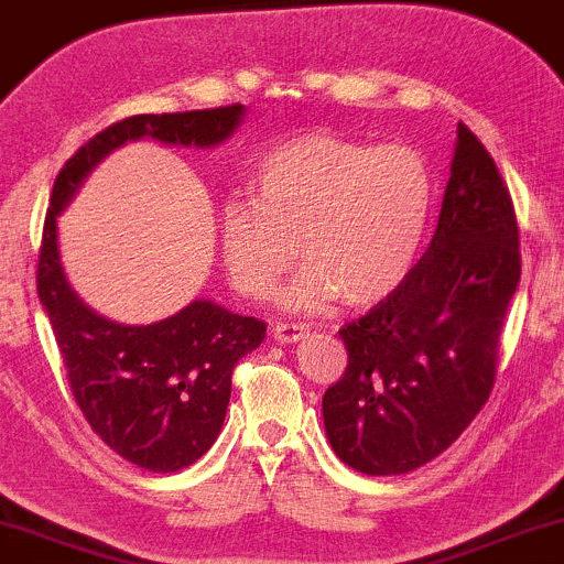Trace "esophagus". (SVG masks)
I'll list each match as a JSON object with an SVG mask.
<instances>
[{
    "label": "esophagus",
    "mask_w": 564,
    "mask_h": 564,
    "mask_svg": "<svg viewBox=\"0 0 564 564\" xmlns=\"http://www.w3.org/2000/svg\"><path fill=\"white\" fill-rule=\"evenodd\" d=\"M304 334H307V325H302V323L281 321V323L273 325L275 341H281V344H294V341H300V338H302Z\"/></svg>",
    "instance_id": "1"
}]
</instances>
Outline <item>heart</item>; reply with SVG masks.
<instances>
[{
    "instance_id": "heart-1",
    "label": "heart",
    "mask_w": 564,
    "mask_h": 564,
    "mask_svg": "<svg viewBox=\"0 0 564 564\" xmlns=\"http://www.w3.org/2000/svg\"><path fill=\"white\" fill-rule=\"evenodd\" d=\"M254 192L220 209L223 264L239 294L262 302L302 243L310 268L286 291L296 310H321L338 294L349 304L386 300L415 268L433 213V175L415 147L330 133L270 149Z\"/></svg>"
}]
</instances>
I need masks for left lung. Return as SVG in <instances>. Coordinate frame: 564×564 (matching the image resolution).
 <instances>
[{"instance_id":"obj_1","label":"left lung","mask_w":564,"mask_h":564,"mask_svg":"<svg viewBox=\"0 0 564 564\" xmlns=\"http://www.w3.org/2000/svg\"><path fill=\"white\" fill-rule=\"evenodd\" d=\"M520 283V228L497 162L465 123L429 252L393 294L344 323L347 368L323 393L330 446L365 476L438 457L497 383Z\"/></svg>"}]
</instances>
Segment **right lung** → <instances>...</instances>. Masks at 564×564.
Here are the masks:
<instances>
[{"label": "right lung", "mask_w": 564, "mask_h": 564, "mask_svg": "<svg viewBox=\"0 0 564 564\" xmlns=\"http://www.w3.org/2000/svg\"><path fill=\"white\" fill-rule=\"evenodd\" d=\"M243 105L133 115L94 133L54 181L39 249L36 289L50 315L78 410L128 463L152 473L188 467L215 444L226 420L230 376L262 344L268 325L213 302H194L154 325H120L91 312L67 286L57 252V215L97 162L141 135L213 147L239 126Z\"/></svg>", "instance_id": "1"}]
</instances>
